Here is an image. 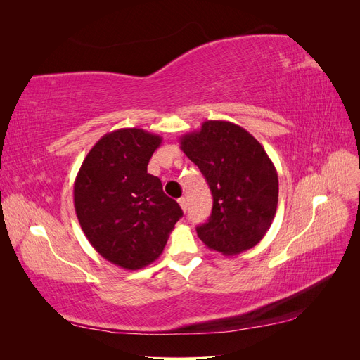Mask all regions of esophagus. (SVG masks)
<instances>
[{"label":"esophagus","instance_id":"1","mask_svg":"<svg viewBox=\"0 0 360 360\" xmlns=\"http://www.w3.org/2000/svg\"><path fill=\"white\" fill-rule=\"evenodd\" d=\"M179 204H180V207H181V210H183V212H186V210H188V201H186V198H184V197L179 198Z\"/></svg>","mask_w":360,"mask_h":360}]
</instances>
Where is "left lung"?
<instances>
[{
  "instance_id": "obj_1",
  "label": "left lung",
  "mask_w": 360,
  "mask_h": 360,
  "mask_svg": "<svg viewBox=\"0 0 360 360\" xmlns=\"http://www.w3.org/2000/svg\"><path fill=\"white\" fill-rule=\"evenodd\" d=\"M180 148L200 168L213 195L212 214L197 234L210 250L238 255L266 236L278 207V172L242 126L209 120L180 136Z\"/></svg>"
}]
</instances>
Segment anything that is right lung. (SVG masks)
Returning a JSON list of instances; mask_svg holds the SVG:
<instances>
[{"instance_id": "right-lung-1", "label": "right lung", "mask_w": 360, "mask_h": 360, "mask_svg": "<svg viewBox=\"0 0 360 360\" xmlns=\"http://www.w3.org/2000/svg\"><path fill=\"white\" fill-rule=\"evenodd\" d=\"M162 136L124 127L103 135L75 179L73 201L91 246L110 263L138 270L163 252L183 216L147 165Z\"/></svg>"}]
</instances>
